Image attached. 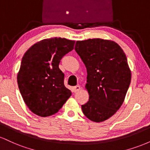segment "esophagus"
<instances>
[{
    "instance_id": "obj_1",
    "label": "esophagus",
    "mask_w": 150,
    "mask_h": 150,
    "mask_svg": "<svg viewBox=\"0 0 150 150\" xmlns=\"http://www.w3.org/2000/svg\"><path fill=\"white\" fill-rule=\"evenodd\" d=\"M80 87L79 85H77V86H75V87H73V91H74V92H78V91H80Z\"/></svg>"
}]
</instances>
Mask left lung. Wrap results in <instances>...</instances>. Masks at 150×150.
Segmentation results:
<instances>
[{
  "instance_id": "8db88e82",
  "label": "left lung",
  "mask_w": 150,
  "mask_h": 150,
  "mask_svg": "<svg viewBox=\"0 0 150 150\" xmlns=\"http://www.w3.org/2000/svg\"><path fill=\"white\" fill-rule=\"evenodd\" d=\"M75 49L87 72L89 101L82 105V112L92 121L103 122L124 101L131 80L127 58L121 47L109 39L77 41Z\"/></svg>"
}]
</instances>
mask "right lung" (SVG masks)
I'll return each instance as SVG.
<instances>
[{
	"instance_id": "add662e5",
	"label": "right lung",
	"mask_w": 150,
	"mask_h": 150,
	"mask_svg": "<svg viewBox=\"0 0 150 150\" xmlns=\"http://www.w3.org/2000/svg\"><path fill=\"white\" fill-rule=\"evenodd\" d=\"M75 42L61 37L45 39L24 54L17 80L24 101L34 114H55L71 96L58 65L61 58L74 49Z\"/></svg>"
}]
</instances>
